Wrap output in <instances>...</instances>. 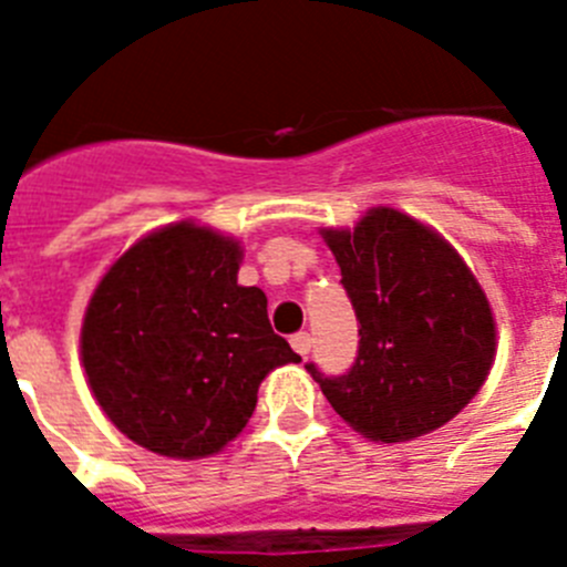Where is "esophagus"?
<instances>
[{
    "mask_svg": "<svg viewBox=\"0 0 567 567\" xmlns=\"http://www.w3.org/2000/svg\"><path fill=\"white\" fill-rule=\"evenodd\" d=\"M289 343H292V349L300 354V358H307L309 349H312V338H309V332L292 334V338H289Z\"/></svg>",
    "mask_w": 567,
    "mask_h": 567,
    "instance_id": "1",
    "label": "esophagus"
}]
</instances>
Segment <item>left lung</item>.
Returning <instances> with one entry per match:
<instances>
[{
	"instance_id": "1",
	"label": "left lung",
	"mask_w": 567,
	"mask_h": 567,
	"mask_svg": "<svg viewBox=\"0 0 567 567\" xmlns=\"http://www.w3.org/2000/svg\"><path fill=\"white\" fill-rule=\"evenodd\" d=\"M352 298L360 349L352 372L320 383L346 425L374 443H409L457 417L497 358V318L457 249L394 207L354 227H320Z\"/></svg>"
}]
</instances>
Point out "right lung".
I'll return each mask as SVG.
<instances>
[{
  "mask_svg": "<svg viewBox=\"0 0 567 567\" xmlns=\"http://www.w3.org/2000/svg\"><path fill=\"white\" fill-rule=\"evenodd\" d=\"M244 247L193 218L124 249L90 295L79 358L110 423L147 452H224L278 365L300 363L267 318V295L240 287Z\"/></svg>",
  "mask_w": 567,
  "mask_h": 567,
  "instance_id": "1",
  "label": "right lung"
}]
</instances>
